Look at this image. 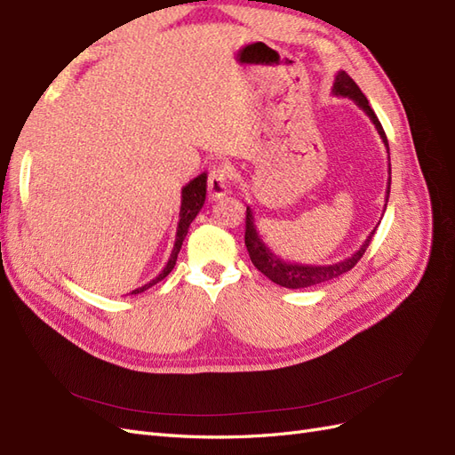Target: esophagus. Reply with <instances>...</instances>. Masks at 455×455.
<instances>
[{"label":"esophagus","instance_id":"1","mask_svg":"<svg viewBox=\"0 0 455 455\" xmlns=\"http://www.w3.org/2000/svg\"><path fill=\"white\" fill-rule=\"evenodd\" d=\"M230 172L227 166H213L208 175V190L212 198H223L228 193Z\"/></svg>","mask_w":455,"mask_h":455}]
</instances>
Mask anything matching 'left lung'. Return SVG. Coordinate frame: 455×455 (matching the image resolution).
<instances>
[{"label": "left lung", "instance_id": "1", "mask_svg": "<svg viewBox=\"0 0 455 455\" xmlns=\"http://www.w3.org/2000/svg\"><path fill=\"white\" fill-rule=\"evenodd\" d=\"M332 94L354 100L355 104L366 115H369V119L374 123L378 134H379V138H382L386 149L389 153V145H387V138H386V132H384L382 124H379L376 113L372 111V108L369 104V100H366V96L361 92V89L355 84V81L351 79L346 71L336 73V79H334V84H332ZM387 172H389V178H387V190H386L387 195H386L384 212L387 208V200H389L391 164H389ZM376 228L378 227H374V230L369 234V236H366V240L363 242V245L357 249L354 255L340 260V262H334V265H327V267L299 265V262H287V260L280 259L270 251L267 243L262 242V238L259 236L257 227H255V219H253V212H251V208L247 206V212H245V247H247L249 259H251L255 268L265 274L268 280H272L274 283L282 285V287H287V289H304V287H312V285H317V283H325L329 280H334V277H339V275L346 274L347 270L354 268L359 262V259L364 255L366 247H369Z\"/></svg>", "mask_w": 455, "mask_h": 455}]
</instances>
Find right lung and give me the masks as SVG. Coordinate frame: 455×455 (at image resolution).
Masks as SVG:
<instances>
[{
    "label": "right lung",
    "instance_id": "add662e5",
    "mask_svg": "<svg viewBox=\"0 0 455 455\" xmlns=\"http://www.w3.org/2000/svg\"><path fill=\"white\" fill-rule=\"evenodd\" d=\"M208 183V173H200L198 178H195L193 181H188L183 188H181V210H180V223H178V234H175V243H173V249H172V255L166 262V267L163 268V272H160L155 280H151L149 283H145L138 289L132 291V295H138V292H143L145 289L153 287L155 283L163 282L164 277L173 270L175 267V260H178V255H180V249L183 245V240L187 236L188 232V227L190 223L195 221V217L198 215V212L202 210L204 206V200H206V185Z\"/></svg>",
    "mask_w": 455,
    "mask_h": 455
}]
</instances>
